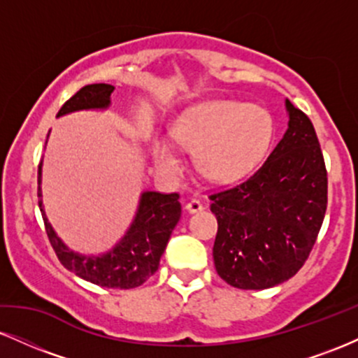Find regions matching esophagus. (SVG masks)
Wrapping results in <instances>:
<instances>
[{
  "mask_svg": "<svg viewBox=\"0 0 358 358\" xmlns=\"http://www.w3.org/2000/svg\"><path fill=\"white\" fill-rule=\"evenodd\" d=\"M185 208H187V210L190 212V213H196V212H202L205 207H203V203L200 202V200L193 199V200H190V202H188L187 205H185Z\"/></svg>",
  "mask_w": 358,
  "mask_h": 358,
  "instance_id": "1",
  "label": "esophagus"
}]
</instances>
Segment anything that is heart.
<instances>
[{"instance_id":"heart-1","label":"heart","mask_w":358,"mask_h":358,"mask_svg":"<svg viewBox=\"0 0 358 358\" xmlns=\"http://www.w3.org/2000/svg\"><path fill=\"white\" fill-rule=\"evenodd\" d=\"M170 136L193 151L199 171L213 182H234L261 162L273 138V119L264 108L237 101H213L180 114ZM156 168L166 175L182 171L178 148L165 139L151 143Z\"/></svg>"}]
</instances>
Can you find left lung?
I'll return each instance as SVG.
<instances>
[{"instance_id": "left-lung-1", "label": "left lung", "mask_w": 358, "mask_h": 358, "mask_svg": "<svg viewBox=\"0 0 358 358\" xmlns=\"http://www.w3.org/2000/svg\"><path fill=\"white\" fill-rule=\"evenodd\" d=\"M287 129L262 166L213 193L219 231L217 274L239 289H266L293 278L310 256L328 203V178L315 127L286 99Z\"/></svg>"}]
</instances>
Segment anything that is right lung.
Listing matches in <instances>:
<instances>
[{
	"instance_id": "1",
	"label": "right lung",
	"mask_w": 358,
	"mask_h": 358,
	"mask_svg": "<svg viewBox=\"0 0 358 358\" xmlns=\"http://www.w3.org/2000/svg\"><path fill=\"white\" fill-rule=\"evenodd\" d=\"M114 85L90 84L77 90L62 106L57 117L85 109H108ZM42 163L38 165V207L45 231L57 257L64 268L72 271L92 285L114 289H131L141 286L158 271L159 259L182 215L178 193L143 192L133 224L121 241L108 252L99 256H82L62 242L48 222L42 202Z\"/></svg>"
}]
</instances>
